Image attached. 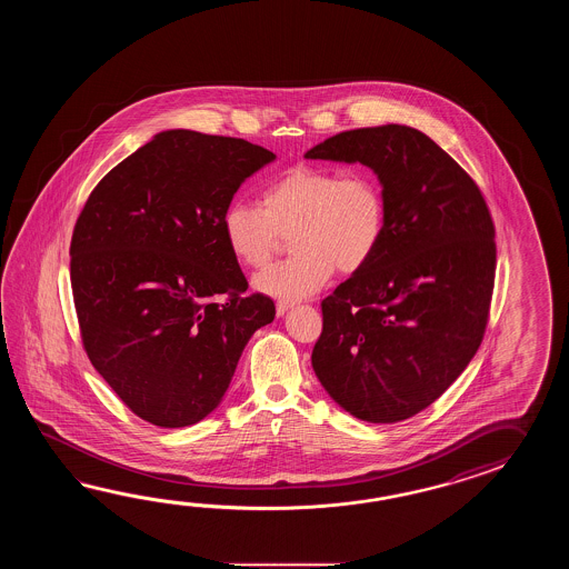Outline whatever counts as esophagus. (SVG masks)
Instances as JSON below:
<instances>
[{
  "mask_svg": "<svg viewBox=\"0 0 569 569\" xmlns=\"http://www.w3.org/2000/svg\"><path fill=\"white\" fill-rule=\"evenodd\" d=\"M292 305H295V302H290V301H279L277 302V315H279V317H282V315L287 313V311H289L290 307H292Z\"/></svg>",
  "mask_w": 569,
  "mask_h": 569,
  "instance_id": "esophagus-1",
  "label": "esophagus"
}]
</instances>
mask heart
I'll return each mask as SVG.
<instances>
[{
	"label": "heart",
	"mask_w": 569,
	"mask_h": 569,
	"mask_svg": "<svg viewBox=\"0 0 569 569\" xmlns=\"http://www.w3.org/2000/svg\"><path fill=\"white\" fill-rule=\"evenodd\" d=\"M387 228L380 184L366 172L299 164L264 187L260 206L233 201L221 218L223 240L243 267L264 268L290 231L287 262L268 268L256 289L299 299L321 289L336 268L343 274L362 270Z\"/></svg>",
	"instance_id": "heart-1"
}]
</instances>
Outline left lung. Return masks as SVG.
<instances>
[{
	"label": "left lung",
	"mask_w": 569,
	"mask_h": 569,
	"mask_svg": "<svg viewBox=\"0 0 569 569\" xmlns=\"http://www.w3.org/2000/svg\"><path fill=\"white\" fill-rule=\"evenodd\" d=\"M305 158L360 162L382 184L372 260L321 302L315 375L343 411L397 423L436 402L480 348L495 289V226L480 189L423 132L336 133Z\"/></svg>",
	"instance_id": "8db88e82"
}]
</instances>
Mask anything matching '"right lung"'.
<instances>
[{
    "instance_id": "1",
    "label": "right lung",
    "mask_w": 569,
    "mask_h": 569,
    "mask_svg": "<svg viewBox=\"0 0 569 569\" xmlns=\"http://www.w3.org/2000/svg\"><path fill=\"white\" fill-rule=\"evenodd\" d=\"M274 154L242 138L160 132L89 194L71 240L87 356L123 405L158 427L216 411L270 297L223 240L236 191Z\"/></svg>"
}]
</instances>
